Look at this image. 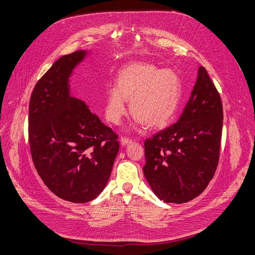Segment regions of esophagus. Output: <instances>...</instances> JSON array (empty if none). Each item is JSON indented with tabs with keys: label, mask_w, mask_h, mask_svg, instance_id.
Here are the masks:
<instances>
[{
	"label": "esophagus",
	"mask_w": 255,
	"mask_h": 255,
	"mask_svg": "<svg viewBox=\"0 0 255 255\" xmlns=\"http://www.w3.org/2000/svg\"><path fill=\"white\" fill-rule=\"evenodd\" d=\"M121 144L123 145V146H126V145H129V144H131L132 143V140L131 139H129V138H126V137H121Z\"/></svg>",
	"instance_id": "esophagus-1"
}]
</instances>
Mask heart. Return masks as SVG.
Listing matches in <instances>:
<instances>
[{
    "instance_id": "b5f03b06",
    "label": "heart",
    "mask_w": 255,
    "mask_h": 255,
    "mask_svg": "<svg viewBox=\"0 0 255 255\" xmlns=\"http://www.w3.org/2000/svg\"><path fill=\"white\" fill-rule=\"evenodd\" d=\"M182 92L181 79L172 69L158 70L148 63H132L121 69L116 86L107 89L106 117L120 124L127 101L136 124L149 129L164 127L176 114Z\"/></svg>"
}]
</instances>
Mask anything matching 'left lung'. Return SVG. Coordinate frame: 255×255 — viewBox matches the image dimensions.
<instances>
[{
	"instance_id": "8db88e82",
	"label": "left lung",
	"mask_w": 255,
	"mask_h": 255,
	"mask_svg": "<svg viewBox=\"0 0 255 255\" xmlns=\"http://www.w3.org/2000/svg\"><path fill=\"white\" fill-rule=\"evenodd\" d=\"M222 128L220 95L200 66L178 122L144 142L143 173L160 200L184 203L202 193L219 163Z\"/></svg>"
}]
</instances>
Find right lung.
I'll return each mask as SVG.
<instances>
[{"label":"right lung","instance_id":"obj_1","mask_svg":"<svg viewBox=\"0 0 255 255\" xmlns=\"http://www.w3.org/2000/svg\"><path fill=\"white\" fill-rule=\"evenodd\" d=\"M88 54L77 51L57 60L34 86L29 102L35 169L53 193L75 203L88 202L104 190L119 151L118 135L71 96L70 77Z\"/></svg>","mask_w":255,"mask_h":255}]
</instances>
